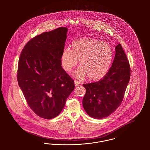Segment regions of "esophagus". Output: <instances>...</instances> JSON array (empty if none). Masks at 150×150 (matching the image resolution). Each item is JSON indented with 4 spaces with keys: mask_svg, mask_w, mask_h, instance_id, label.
I'll list each match as a JSON object with an SVG mask.
<instances>
[{
    "mask_svg": "<svg viewBox=\"0 0 150 150\" xmlns=\"http://www.w3.org/2000/svg\"><path fill=\"white\" fill-rule=\"evenodd\" d=\"M74 83H75V86H78L80 83V82H79L78 81H76V80H75L74 81Z\"/></svg>",
    "mask_w": 150,
    "mask_h": 150,
    "instance_id": "1",
    "label": "esophagus"
}]
</instances>
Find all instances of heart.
I'll list each match as a JSON object with an SVG mask.
<instances>
[{"label": "heart", "mask_w": 150, "mask_h": 150, "mask_svg": "<svg viewBox=\"0 0 150 150\" xmlns=\"http://www.w3.org/2000/svg\"><path fill=\"white\" fill-rule=\"evenodd\" d=\"M113 57V50L107 43L93 38L81 39L72 43L71 50L66 47L63 50L61 64L66 71L70 72L79 61L80 66L74 76L78 79L88 76L96 81L107 74Z\"/></svg>", "instance_id": "obj_1"}]
</instances>
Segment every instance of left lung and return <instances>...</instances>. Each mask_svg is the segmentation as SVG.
<instances>
[{
  "mask_svg": "<svg viewBox=\"0 0 150 150\" xmlns=\"http://www.w3.org/2000/svg\"><path fill=\"white\" fill-rule=\"evenodd\" d=\"M107 74L95 83L83 84L86 93L83 106L89 116L100 119L108 116L120 106L130 77L128 60L119 44Z\"/></svg>",
  "mask_w": 150,
  "mask_h": 150,
  "instance_id": "left-lung-1",
  "label": "left lung"
}]
</instances>
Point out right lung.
Wrapping results in <instances>:
<instances>
[{"instance_id":"1","label":"right lung","mask_w":150,"mask_h":150,"mask_svg":"<svg viewBox=\"0 0 150 150\" xmlns=\"http://www.w3.org/2000/svg\"><path fill=\"white\" fill-rule=\"evenodd\" d=\"M67 30L61 27L36 36L25 45L18 61L19 86L30 108L45 119L61 113L75 88L61 64Z\"/></svg>"}]
</instances>
